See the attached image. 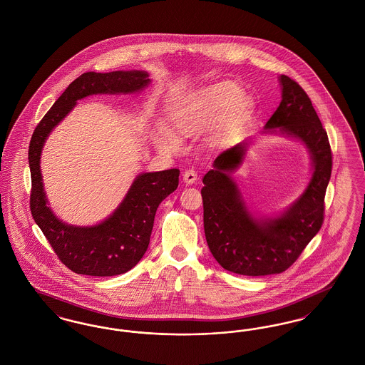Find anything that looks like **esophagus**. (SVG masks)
<instances>
[{"label":"esophagus","mask_w":365,"mask_h":365,"mask_svg":"<svg viewBox=\"0 0 365 365\" xmlns=\"http://www.w3.org/2000/svg\"><path fill=\"white\" fill-rule=\"evenodd\" d=\"M197 179H198L197 171H194V170H186V171L183 173V180H185L187 185L195 183Z\"/></svg>","instance_id":"esophagus-1"}]
</instances>
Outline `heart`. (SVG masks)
<instances>
[{
	"instance_id": "1",
	"label": "heart",
	"mask_w": 365,
	"mask_h": 365,
	"mask_svg": "<svg viewBox=\"0 0 365 365\" xmlns=\"http://www.w3.org/2000/svg\"><path fill=\"white\" fill-rule=\"evenodd\" d=\"M242 97V88L232 82H222L200 90L185 100L176 103L171 112L175 131L182 137L202 134L220 120L230 105ZM158 145L164 150L173 152L178 148V140L163 131Z\"/></svg>"
}]
</instances>
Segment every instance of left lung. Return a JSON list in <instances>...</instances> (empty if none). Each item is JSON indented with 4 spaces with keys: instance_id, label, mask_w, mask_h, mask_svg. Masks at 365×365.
I'll return each mask as SVG.
<instances>
[{
    "instance_id": "obj_1",
    "label": "left lung",
    "mask_w": 365,
    "mask_h": 365,
    "mask_svg": "<svg viewBox=\"0 0 365 365\" xmlns=\"http://www.w3.org/2000/svg\"><path fill=\"white\" fill-rule=\"evenodd\" d=\"M279 81L282 101L265 130H279L307 145L313 164L307 190L278 219L256 220L228 174L242 163L247 142L220 153L202 179L209 250L225 269L246 277L280 274L290 268L324 220V197L332 170L329 137L304 88L286 75Z\"/></svg>"
}]
</instances>
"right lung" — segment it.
Listing matches in <instances>:
<instances>
[{
    "instance_id": "obj_1",
    "label": "right lung",
    "mask_w": 365,
    "mask_h": 365,
    "mask_svg": "<svg viewBox=\"0 0 365 365\" xmlns=\"http://www.w3.org/2000/svg\"><path fill=\"white\" fill-rule=\"evenodd\" d=\"M148 76L143 71L85 72L66 88L33 133L29 148L31 215L58 260L75 274L113 277L135 267L150 242L160 202L179 185V170L139 175L119 208L103 223L93 227L68 226L60 222L46 205L39 170L45 139L70 113L78 100L98 93L138 91L149 85Z\"/></svg>"
}]
</instances>
